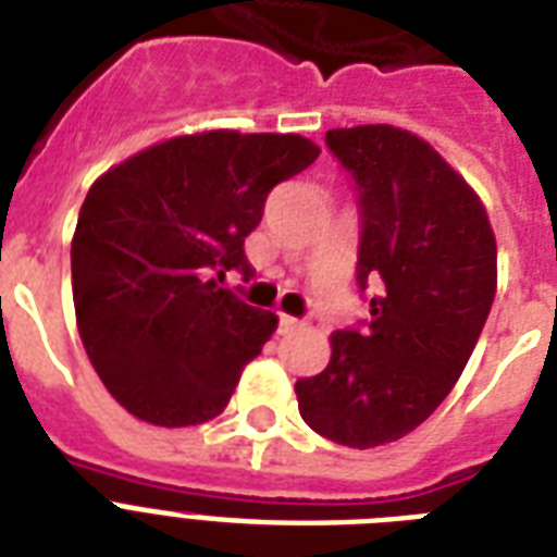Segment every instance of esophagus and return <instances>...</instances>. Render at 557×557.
Returning a JSON list of instances; mask_svg holds the SVG:
<instances>
[{"label": "esophagus", "mask_w": 557, "mask_h": 557, "mask_svg": "<svg viewBox=\"0 0 557 557\" xmlns=\"http://www.w3.org/2000/svg\"><path fill=\"white\" fill-rule=\"evenodd\" d=\"M295 330H300V321L292 318V314H280V332L288 335V332H295Z\"/></svg>", "instance_id": "esophagus-1"}]
</instances>
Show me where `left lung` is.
Masks as SVG:
<instances>
[{
	"label": "left lung",
	"instance_id": "obj_1",
	"mask_svg": "<svg viewBox=\"0 0 557 557\" xmlns=\"http://www.w3.org/2000/svg\"><path fill=\"white\" fill-rule=\"evenodd\" d=\"M361 208L358 286L367 330L332 332L326 370L295 384L304 422L347 448H379L442 405L474 352L497 292L485 205L419 135L389 124L330 129Z\"/></svg>",
	"mask_w": 557,
	"mask_h": 557
}]
</instances>
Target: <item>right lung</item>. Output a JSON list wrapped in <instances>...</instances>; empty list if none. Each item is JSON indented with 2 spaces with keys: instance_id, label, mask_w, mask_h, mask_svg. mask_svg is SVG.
I'll use <instances>...</instances> for the list:
<instances>
[{
  "instance_id": "right-lung-1",
  "label": "right lung",
  "mask_w": 557,
  "mask_h": 557,
  "mask_svg": "<svg viewBox=\"0 0 557 557\" xmlns=\"http://www.w3.org/2000/svg\"><path fill=\"white\" fill-rule=\"evenodd\" d=\"M321 147L304 135L210 129L152 144L89 187L72 239V295L91 367L126 413L159 428L219 416L277 330L210 277L243 271L271 187Z\"/></svg>"
}]
</instances>
